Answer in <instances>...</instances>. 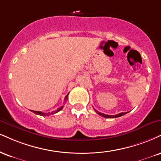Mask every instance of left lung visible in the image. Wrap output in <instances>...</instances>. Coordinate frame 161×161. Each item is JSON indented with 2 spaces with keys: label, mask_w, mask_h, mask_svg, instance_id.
<instances>
[{
  "label": "left lung",
  "mask_w": 161,
  "mask_h": 161,
  "mask_svg": "<svg viewBox=\"0 0 161 161\" xmlns=\"http://www.w3.org/2000/svg\"><path fill=\"white\" fill-rule=\"evenodd\" d=\"M95 112L97 113L98 114V115H101L102 117H104V118H107V119H114V118H118V117H120V116H122L124 115H125V114H127V112H121V113L118 114V115H106V114H103V113H101V112H99L98 111H97L96 109Z\"/></svg>",
  "instance_id": "left-lung-1"
}]
</instances>
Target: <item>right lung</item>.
<instances>
[{"label": "right lung", "mask_w": 161, "mask_h": 161, "mask_svg": "<svg viewBox=\"0 0 161 161\" xmlns=\"http://www.w3.org/2000/svg\"><path fill=\"white\" fill-rule=\"evenodd\" d=\"M67 97H68V94H67V95H66V97H65V98H64V102L65 101H67ZM63 107L64 106H61V107H60V108H58V109L57 110H55V111H53V112H48V113H43V112H39V111H34V110H31V111L32 112H34V113H35L36 115H42V116H48V115H52V114H55V113H57V112H58L59 111H61V110L63 109Z\"/></svg>", "instance_id": "1"}]
</instances>
